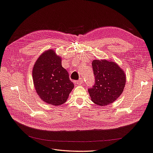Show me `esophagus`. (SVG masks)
Listing matches in <instances>:
<instances>
[{
    "label": "esophagus",
    "instance_id": "34e87169",
    "mask_svg": "<svg viewBox=\"0 0 153 153\" xmlns=\"http://www.w3.org/2000/svg\"><path fill=\"white\" fill-rule=\"evenodd\" d=\"M76 84H78V85H80L82 84V83H83V80H82V78H80V79H79L78 80L76 81Z\"/></svg>",
    "mask_w": 153,
    "mask_h": 153
}]
</instances>
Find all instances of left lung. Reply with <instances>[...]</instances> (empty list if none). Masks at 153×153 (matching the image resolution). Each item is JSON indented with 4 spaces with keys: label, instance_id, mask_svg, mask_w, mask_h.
<instances>
[{
    "label": "left lung",
    "instance_id": "left-lung-1",
    "mask_svg": "<svg viewBox=\"0 0 153 153\" xmlns=\"http://www.w3.org/2000/svg\"><path fill=\"white\" fill-rule=\"evenodd\" d=\"M94 84L88 89L91 100L98 105L113 103L120 96L126 85V75L113 62L94 60L92 62Z\"/></svg>",
    "mask_w": 153,
    "mask_h": 153
}]
</instances>
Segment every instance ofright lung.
I'll return each instance as SVG.
<instances>
[{
    "label": "right lung",
    "mask_w": 153,
    "mask_h": 153,
    "mask_svg": "<svg viewBox=\"0 0 153 153\" xmlns=\"http://www.w3.org/2000/svg\"><path fill=\"white\" fill-rule=\"evenodd\" d=\"M61 61L54 51H46L39 57L33 69L36 91L47 104H63L74 88Z\"/></svg>",
    "instance_id": "right-lung-1"
}]
</instances>
